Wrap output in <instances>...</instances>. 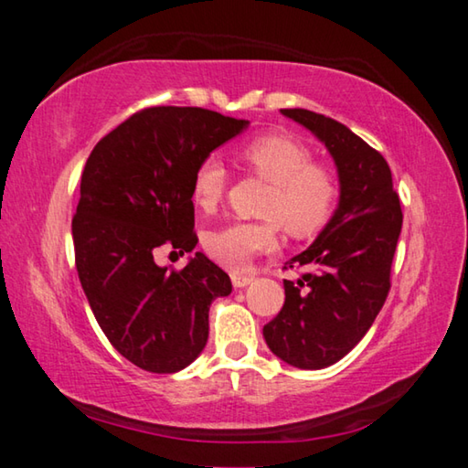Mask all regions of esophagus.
Returning a JSON list of instances; mask_svg holds the SVG:
<instances>
[{
	"label": "esophagus",
	"mask_w": 468,
	"mask_h": 468,
	"mask_svg": "<svg viewBox=\"0 0 468 468\" xmlns=\"http://www.w3.org/2000/svg\"><path fill=\"white\" fill-rule=\"evenodd\" d=\"M231 281H233V287H235V289H243V287H248V284H250L253 279H251V276H248V274L233 272V274H231Z\"/></svg>",
	"instance_id": "obj_1"
}]
</instances>
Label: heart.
<instances>
[{"label":"heart","instance_id":"obj_1","mask_svg":"<svg viewBox=\"0 0 468 468\" xmlns=\"http://www.w3.org/2000/svg\"><path fill=\"white\" fill-rule=\"evenodd\" d=\"M239 161L251 176L271 184L258 220H233L206 235V250L217 262L243 268L258 253L279 245L281 227L295 239H307L328 223L338 200V181L328 165L314 161L312 148L284 133H264L239 148ZM229 187L225 165L204 156L192 177V200L206 212L223 202Z\"/></svg>","mask_w":468,"mask_h":468}]
</instances>
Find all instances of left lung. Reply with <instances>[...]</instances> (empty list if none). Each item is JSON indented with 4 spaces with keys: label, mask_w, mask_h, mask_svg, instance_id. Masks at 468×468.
I'll return each instance as SVG.
<instances>
[{
    "label": "left lung",
    "mask_w": 468,
    "mask_h": 468,
    "mask_svg": "<svg viewBox=\"0 0 468 468\" xmlns=\"http://www.w3.org/2000/svg\"><path fill=\"white\" fill-rule=\"evenodd\" d=\"M335 156L340 202L326 229L282 271L284 305L264 326L271 351L299 369L336 363L366 336L390 291L402 210L386 158L346 125L307 109H281Z\"/></svg>",
    "instance_id": "8db88e82"
}]
</instances>
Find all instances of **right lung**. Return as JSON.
<instances>
[{"label": "right lung", "instance_id": "1", "mask_svg": "<svg viewBox=\"0 0 468 468\" xmlns=\"http://www.w3.org/2000/svg\"><path fill=\"white\" fill-rule=\"evenodd\" d=\"M248 122L202 107H148L109 132L86 161L72 218L78 279L109 343L150 374H176L208 340L225 271L197 251L181 271L158 248L192 251L197 163Z\"/></svg>", "mask_w": 468, "mask_h": 468}]
</instances>
